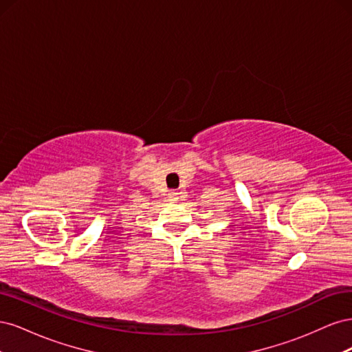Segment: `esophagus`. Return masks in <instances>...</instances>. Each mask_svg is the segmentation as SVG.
<instances>
[{"mask_svg":"<svg viewBox=\"0 0 352 352\" xmlns=\"http://www.w3.org/2000/svg\"><path fill=\"white\" fill-rule=\"evenodd\" d=\"M170 198H177V192H175V190H172V192H170Z\"/></svg>","mask_w":352,"mask_h":352,"instance_id":"esophagus-1","label":"esophagus"}]
</instances>
